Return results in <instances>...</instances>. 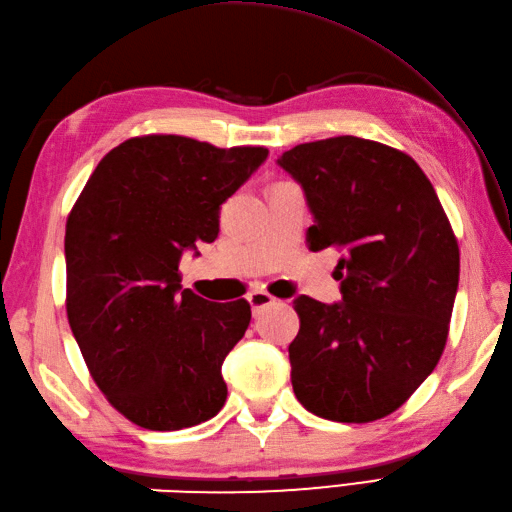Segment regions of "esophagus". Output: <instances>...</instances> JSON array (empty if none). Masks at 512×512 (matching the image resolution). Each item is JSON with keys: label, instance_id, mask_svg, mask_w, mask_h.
I'll return each instance as SVG.
<instances>
[{"label": "esophagus", "instance_id": "esophagus-1", "mask_svg": "<svg viewBox=\"0 0 512 512\" xmlns=\"http://www.w3.org/2000/svg\"><path fill=\"white\" fill-rule=\"evenodd\" d=\"M275 301L277 299L273 295H268V292H264V290H255V292H250V295H248V303H250V310H253V317L262 314V310L268 308V306H273Z\"/></svg>", "mask_w": 512, "mask_h": 512}]
</instances>
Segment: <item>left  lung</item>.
I'll list each match as a JSON object with an SVG mask.
<instances>
[{
	"mask_svg": "<svg viewBox=\"0 0 512 512\" xmlns=\"http://www.w3.org/2000/svg\"><path fill=\"white\" fill-rule=\"evenodd\" d=\"M312 250L339 248L341 303L295 299L292 389L314 416H389L436 369L460 281V248L436 189L405 151L336 136L286 151Z\"/></svg>",
	"mask_w": 512,
	"mask_h": 512,
	"instance_id": "8db88e82",
	"label": "left lung"
}]
</instances>
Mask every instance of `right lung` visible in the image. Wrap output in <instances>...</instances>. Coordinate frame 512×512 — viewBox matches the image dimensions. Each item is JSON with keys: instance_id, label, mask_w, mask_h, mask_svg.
<instances>
[{"instance_id": "add662e5", "label": "right lung", "mask_w": 512, "mask_h": 512, "mask_svg": "<svg viewBox=\"0 0 512 512\" xmlns=\"http://www.w3.org/2000/svg\"><path fill=\"white\" fill-rule=\"evenodd\" d=\"M266 156V147L136 136L99 162L72 206L70 328L94 383L138 427L187 429L224 407L222 363L248 328L250 306L182 290L178 264L187 248L213 242L220 206Z\"/></svg>"}]
</instances>
